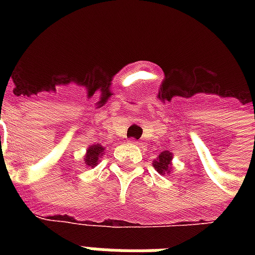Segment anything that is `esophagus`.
Masks as SVG:
<instances>
[{"mask_svg":"<svg viewBox=\"0 0 255 255\" xmlns=\"http://www.w3.org/2000/svg\"><path fill=\"white\" fill-rule=\"evenodd\" d=\"M128 143L132 144V145H139L140 141H139V140H135V139H129V140H128Z\"/></svg>","mask_w":255,"mask_h":255,"instance_id":"obj_1","label":"esophagus"}]
</instances>
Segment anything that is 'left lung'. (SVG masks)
I'll return each mask as SVG.
<instances>
[{"instance_id":"1","label":"left lung","mask_w":255,"mask_h":255,"mask_svg":"<svg viewBox=\"0 0 255 255\" xmlns=\"http://www.w3.org/2000/svg\"><path fill=\"white\" fill-rule=\"evenodd\" d=\"M172 159H173L172 152H161L159 155V157L153 161V168H155L160 174L170 173V170H172Z\"/></svg>"}]
</instances>
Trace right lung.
<instances>
[{"instance_id": "1", "label": "right lung", "mask_w": 255, "mask_h": 255, "mask_svg": "<svg viewBox=\"0 0 255 255\" xmlns=\"http://www.w3.org/2000/svg\"><path fill=\"white\" fill-rule=\"evenodd\" d=\"M104 153V147L99 145V144H95V145H90L87 148V152H86L85 156V163L86 167L94 168L98 164L99 159H102V156Z\"/></svg>"}]
</instances>
